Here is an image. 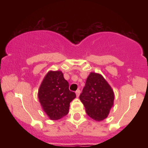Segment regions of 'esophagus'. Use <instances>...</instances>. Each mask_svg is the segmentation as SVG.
<instances>
[{
    "mask_svg": "<svg viewBox=\"0 0 148 148\" xmlns=\"http://www.w3.org/2000/svg\"><path fill=\"white\" fill-rule=\"evenodd\" d=\"M80 92H81V91L79 90H77L76 91V96L79 97V95H80Z\"/></svg>",
    "mask_w": 148,
    "mask_h": 148,
    "instance_id": "obj_1",
    "label": "esophagus"
}]
</instances>
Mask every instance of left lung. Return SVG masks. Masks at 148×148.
I'll return each mask as SVG.
<instances>
[{"instance_id":"left-lung-1","label":"left lung","mask_w":148,"mask_h":148,"mask_svg":"<svg viewBox=\"0 0 148 148\" xmlns=\"http://www.w3.org/2000/svg\"><path fill=\"white\" fill-rule=\"evenodd\" d=\"M79 98L86 113L91 118L100 121L108 116L113 105L114 93L102 76L91 72Z\"/></svg>"}]
</instances>
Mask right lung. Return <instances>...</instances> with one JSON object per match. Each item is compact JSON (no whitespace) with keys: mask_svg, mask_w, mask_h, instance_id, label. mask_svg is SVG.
Masks as SVG:
<instances>
[{"mask_svg":"<svg viewBox=\"0 0 148 148\" xmlns=\"http://www.w3.org/2000/svg\"><path fill=\"white\" fill-rule=\"evenodd\" d=\"M75 97V92L69 90V83L60 71L47 73L38 91L42 108L53 120L67 115L69 103Z\"/></svg>","mask_w":148,"mask_h":148,"instance_id":"1","label":"right lung"}]
</instances>
